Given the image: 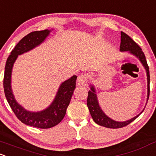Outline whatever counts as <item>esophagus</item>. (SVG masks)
<instances>
[{
    "label": "esophagus",
    "instance_id": "obj_1",
    "mask_svg": "<svg viewBox=\"0 0 156 156\" xmlns=\"http://www.w3.org/2000/svg\"><path fill=\"white\" fill-rule=\"evenodd\" d=\"M86 82V76L84 75H78V78H77V83L78 85H83Z\"/></svg>",
    "mask_w": 156,
    "mask_h": 156
}]
</instances>
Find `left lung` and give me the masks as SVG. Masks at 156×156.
<instances>
[{
  "label": "left lung",
  "mask_w": 156,
  "mask_h": 156,
  "mask_svg": "<svg viewBox=\"0 0 156 156\" xmlns=\"http://www.w3.org/2000/svg\"><path fill=\"white\" fill-rule=\"evenodd\" d=\"M119 51L121 52L128 51L131 55H134V57H137L140 60V63H142L144 69H145L147 77V101L149 99V96H150V70H149V66L147 65V60H146V57L144 55V53L142 51V49L140 48V46L134 42L133 39L123 32H121V42L120 47H119ZM90 90H89V92H88V97L87 100V105L88 109H89V111L90 113V115L92 118H93V121L96 123H97L98 125L104 126V127L106 128H110V129H119V128L124 127V126L131 123L132 121H134L144 111V109L138 115L135 116L134 117L130 119H128L126 121L119 122V121L114 120V119H112L111 118H110L108 116L106 115L104 111H102L101 107H100L99 101H98L97 95H96V88H95L94 85L90 84ZM147 103H146V105H147Z\"/></svg>",
  "instance_id": "left-lung-1"
}]
</instances>
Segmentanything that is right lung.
<instances>
[{
	"instance_id": "obj_1",
	"label": "right lung",
	"mask_w": 156,
	"mask_h": 156,
	"mask_svg": "<svg viewBox=\"0 0 156 156\" xmlns=\"http://www.w3.org/2000/svg\"><path fill=\"white\" fill-rule=\"evenodd\" d=\"M51 30L34 31L21 39L11 51L6 62L4 77L5 96L16 117L23 123L39 129H49L61 122L65 117L67 107L69 105L76 85V75L60 83L56 96L50 105L40 111H30L17 102L13 95L11 78L13 65L19 55L28 52L42 44L48 37Z\"/></svg>"
}]
</instances>
